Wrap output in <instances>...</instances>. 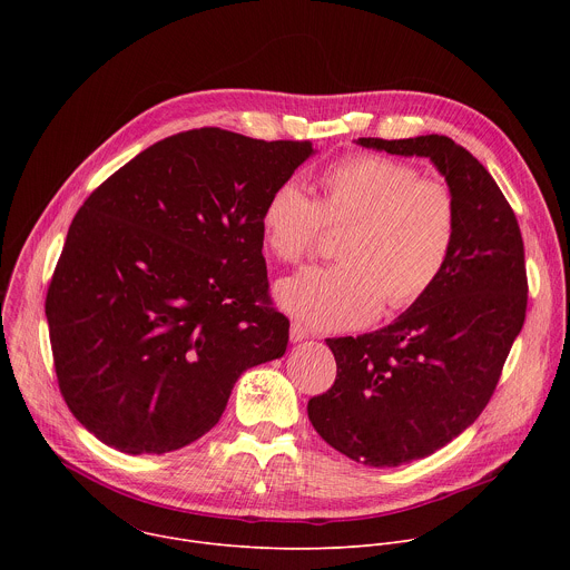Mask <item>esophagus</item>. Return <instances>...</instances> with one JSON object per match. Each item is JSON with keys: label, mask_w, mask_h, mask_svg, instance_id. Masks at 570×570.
Here are the masks:
<instances>
[{"label": "esophagus", "mask_w": 570, "mask_h": 570, "mask_svg": "<svg viewBox=\"0 0 570 570\" xmlns=\"http://www.w3.org/2000/svg\"><path fill=\"white\" fill-rule=\"evenodd\" d=\"M304 338H308V332L302 327L299 322H293V324H291V341H293V343H302Z\"/></svg>", "instance_id": "34e87169"}]
</instances>
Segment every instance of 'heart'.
Returning <instances> with one entry per match:
<instances>
[{"mask_svg": "<svg viewBox=\"0 0 570 570\" xmlns=\"http://www.w3.org/2000/svg\"><path fill=\"white\" fill-rule=\"evenodd\" d=\"M264 248L284 264L341 232L334 266H311L275 288L284 311L324 332L356 330L381 306L405 311L444 277L458 243L453 189L394 157L356 153L317 178L315 200L293 183L271 189L259 214Z\"/></svg>", "mask_w": 570, "mask_h": 570, "instance_id": "heart-1", "label": "heart"}]
</instances>
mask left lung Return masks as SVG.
I'll return each mask as SVG.
<instances>
[{"mask_svg": "<svg viewBox=\"0 0 570 570\" xmlns=\"http://www.w3.org/2000/svg\"><path fill=\"white\" fill-rule=\"evenodd\" d=\"M358 144L431 157L460 209L455 253L440 284L379 332L327 338L336 381L306 405L313 429L343 455L399 466L449 444L490 403L525 320V253L503 191L451 137Z\"/></svg>", "mask_w": 570, "mask_h": 570, "instance_id": "1", "label": "left lung"}]
</instances>
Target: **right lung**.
Here are the masks:
<instances>
[{"label":"right lung","mask_w":570,"mask_h":570,"mask_svg":"<svg viewBox=\"0 0 570 570\" xmlns=\"http://www.w3.org/2000/svg\"><path fill=\"white\" fill-rule=\"evenodd\" d=\"M311 153L196 128L141 150L78 209L45 311L60 394L104 444L183 449L216 426L243 372L284 356L259 214Z\"/></svg>","instance_id":"obj_1"}]
</instances>
